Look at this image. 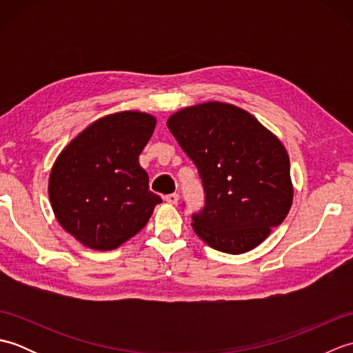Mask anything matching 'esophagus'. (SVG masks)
<instances>
[{
  "instance_id": "34e87169",
  "label": "esophagus",
  "mask_w": 353,
  "mask_h": 353,
  "mask_svg": "<svg viewBox=\"0 0 353 353\" xmlns=\"http://www.w3.org/2000/svg\"><path fill=\"white\" fill-rule=\"evenodd\" d=\"M165 201H168L170 205H177V201H179V194H177V192L168 194V196H165Z\"/></svg>"
}]
</instances>
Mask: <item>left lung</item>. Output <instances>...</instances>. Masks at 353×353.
Masks as SVG:
<instances>
[{
	"label": "left lung",
	"mask_w": 353,
	"mask_h": 353,
	"mask_svg": "<svg viewBox=\"0 0 353 353\" xmlns=\"http://www.w3.org/2000/svg\"><path fill=\"white\" fill-rule=\"evenodd\" d=\"M167 125L203 185L205 206L192 214L194 232L230 254L259 245L292 203L282 142L249 112L220 101L179 110Z\"/></svg>",
	"instance_id": "8db88e82"
}]
</instances>
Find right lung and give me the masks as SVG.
Masks as SVG:
<instances>
[{
	"mask_svg": "<svg viewBox=\"0 0 353 353\" xmlns=\"http://www.w3.org/2000/svg\"><path fill=\"white\" fill-rule=\"evenodd\" d=\"M154 125V117L137 110L103 117L77 134L52 165V211L89 249H117L145 226L162 201L150 191L139 165Z\"/></svg>",
	"mask_w": 353,
	"mask_h": 353,
	"instance_id": "obj_1",
	"label": "right lung"
}]
</instances>
